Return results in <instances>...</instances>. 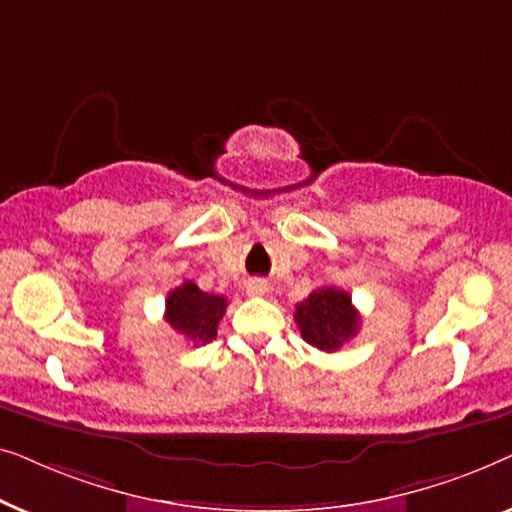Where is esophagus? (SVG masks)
Here are the masks:
<instances>
[{"label": "esophagus", "instance_id": "1", "mask_svg": "<svg viewBox=\"0 0 512 512\" xmlns=\"http://www.w3.org/2000/svg\"><path fill=\"white\" fill-rule=\"evenodd\" d=\"M265 291H268V284L263 279H251V282H247V296H263Z\"/></svg>", "mask_w": 512, "mask_h": 512}]
</instances>
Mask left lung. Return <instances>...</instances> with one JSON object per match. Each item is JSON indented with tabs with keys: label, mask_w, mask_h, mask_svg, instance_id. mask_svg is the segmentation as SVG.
Segmentation results:
<instances>
[{
	"label": "left lung",
	"mask_w": 512,
	"mask_h": 512,
	"mask_svg": "<svg viewBox=\"0 0 512 512\" xmlns=\"http://www.w3.org/2000/svg\"><path fill=\"white\" fill-rule=\"evenodd\" d=\"M305 342L321 352H335L359 333L361 314L347 291L324 286L312 291L293 314Z\"/></svg>",
	"instance_id": "8db88e82"
}]
</instances>
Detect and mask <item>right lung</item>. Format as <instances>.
<instances>
[{"label":"right lung","mask_w":512,"mask_h":512,"mask_svg":"<svg viewBox=\"0 0 512 512\" xmlns=\"http://www.w3.org/2000/svg\"><path fill=\"white\" fill-rule=\"evenodd\" d=\"M228 300L214 293H205L198 284L184 282L167 293L165 321L193 345H205L216 338V328L226 314Z\"/></svg>","instance_id":"add662e5"}]
</instances>
